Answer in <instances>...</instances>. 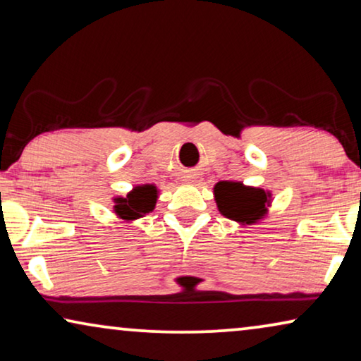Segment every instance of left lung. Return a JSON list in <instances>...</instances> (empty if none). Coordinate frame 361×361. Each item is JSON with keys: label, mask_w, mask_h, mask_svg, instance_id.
<instances>
[{"label": "left lung", "mask_w": 361, "mask_h": 361, "mask_svg": "<svg viewBox=\"0 0 361 361\" xmlns=\"http://www.w3.org/2000/svg\"><path fill=\"white\" fill-rule=\"evenodd\" d=\"M214 199L224 217L246 227L261 222L269 214L272 191L243 185L241 181L225 180L214 185Z\"/></svg>", "instance_id": "8db88e82"}]
</instances>
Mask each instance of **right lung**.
Returning <instances> with one entry per match:
<instances>
[{
    "instance_id": "right-lung-1",
    "label": "right lung",
    "mask_w": 361,
    "mask_h": 361,
    "mask_svg": "<svg viewBox=\"0 0 361 361\" xmlns=\"http://www.w3.org/2000/svg\"><path fill=\"white\" fill-rule=\"evenodd\" d=\"M159 195L160 190L154 183L136 185L133 186V190L126 196L111 197L113 212L123 222H134V220L141 219L154 211Z\"/></svg>"
}]
</instances>
